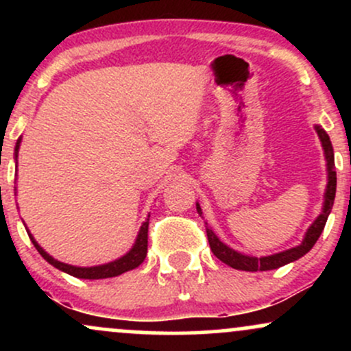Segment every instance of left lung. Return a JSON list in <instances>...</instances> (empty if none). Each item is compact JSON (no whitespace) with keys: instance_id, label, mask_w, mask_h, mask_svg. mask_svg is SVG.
<instances>
[{"instance_id":"obj_1","label":"left lung","mask_w":351,"mask_h":351,"mask_svg":"<svg viewBox=\"0 0 351 351\" xmlns=\"http://www.w3.org/2000/svg\"><path fill=\"white\" fill-rule=\"evenodd\" d=\"M318 136L322 140V147L325 150V158H327V170H328V184H327V191H325V203H324V213L317 217L315 223L308 228L307 234H305V239L302 241L300 245L297 247L289 249V251L274 254V256H267V257H249V256H243V254L232 251L229 249L226 244L221 243L217 239L213 229L206 224V236H208V243L211 251L219 261H223L224 264H228L229 267L237 269V271H247V272H257V271H272V269L282 267V265L293 263V261L300 259L302 256H305L310 249L313 247V244L317 243V239L320 237L322 231H324L325 223H327L330 211H332L333 206V199H335V191H337V171H335V156H333V147L332 142H330V136L327 132L324 130L322 127H315ZM196 209L201 215V208L199 204H196Z\"/></svg>"}]
</instances>
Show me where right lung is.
I'll return each mask as SVG.
<instances>
[{
    "instance_id": "right-lung-1",
    "label": "right lung",
    "mask_w": 351,
    "mask_h": 351,
    "mask_svg": "<svg viewBox=\"0 0 351 351\" xmlns=\"http://www.w3.org/2000/svg\"><path fill=\"white\" fill-rule=\"evenodd\" d=\"M18 148H19V140H18V143H16V156H18ZM29 237H31V241H33L34 247L38 249V252L41 254L44 259H46L51 265L58 267L59 271L67 272L69 276L79 277V279H107V277H115V276H120V274H123L127 271H132V269L138 267V265L143 263L145 257H147V249H148V219L145 221L143 226L140 228L138 237H136V243L134 247H132L130 252L125 254L123 257L114 261V263H108L104 265H95V267H74V265L59 263V261L52 259L49 254L43 251V247L36 243V241L33 239V236L29 234Z\"/></svg>"
}]
</instances>
